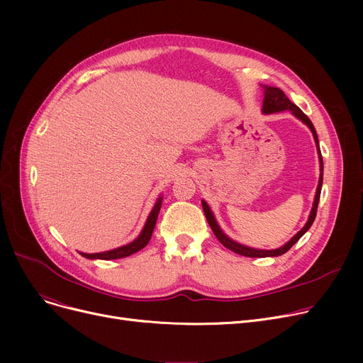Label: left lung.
<instances>
[{
	"instance_id": "obj_1",
	"label": "left lung",
	"mask_w": 363,
	"mask_h": 363,
	"mask_svg": "<svg viewBox=\"0 0 363 363\" xmlns=\"http://www.w3.org/2000/svg\"><path fill=\"white\" fill-rule=\"evenodd\" d=\"M263 89H264V99H263V107H262V111L264 114H271V113H278V111H284V110H289L291 111L294 116L297 119H300L304 125H308L309 129L312 130L313 133V138H315V143H316V148H318V155H319V164H320V175H319V182H318V188H316V194H315V200H313V206H312V211H311V215H309V219L306 222V225H304L301 230L289 241L285 242L282 247H279V249H275V250H259V249H252V247H247L244 244H240L234 240H231L230 237H228L226 234H223V231L220 230V226L218 225L211 207H208V204L201 200V206H203V211H204V215H206V219L208 222V225H211L213 234L216 235V238L220 241V244H223L226 249H230L231 252L237 253V255H241V256H245V257H277V256H281L284 253H287L291 247L304 235L308 231L309 228L312 226L315 218H316V211H318V203H319V197H320V188H322V179H323V162H322V156H320V150H319V141H318V135H316V130H315V126L313 123L311 122V119L304 114L294 103H291L289 100L287 95H285L279 88H275V86H266L263 85Z\"/></svg>"
}]
</instances>
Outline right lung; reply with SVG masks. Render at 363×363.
Segmentation results:
<instances>
[{
  "label": "right lung",
  "instance_id": "obj_1",
  "mask_svg": "<svg viewBox=\"0 0 363 363\" xmlns=\"http://www.w3.org/2000/svg\"><path fill=\"white\" fill-rule=\"evenodd\" d=\"M162 197L157 199L155 207H152V211L150 212L148 218H147V222L143 228L141 234L133 240L132 242L126 244V245H122V247H118V249H113V250H108V252H103V253H81L84 257L86 259H101V260H113V259H122V257H128L133 253L140 252L141 249H144V247L148 244L150 238H151V234L152 231H155V226H156V222H157V216H159V212H160V207H162Z\"/></svg>",
  "mask_w": 363,
  "mask_h": 363
}]
</instances>
